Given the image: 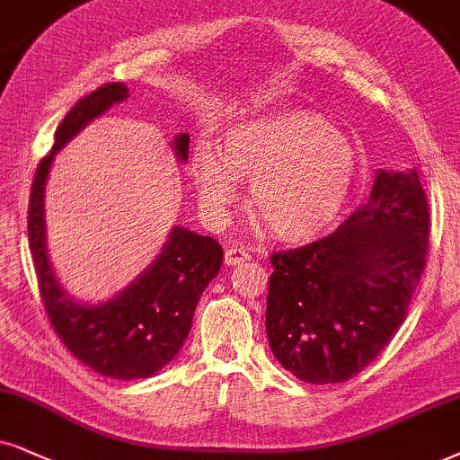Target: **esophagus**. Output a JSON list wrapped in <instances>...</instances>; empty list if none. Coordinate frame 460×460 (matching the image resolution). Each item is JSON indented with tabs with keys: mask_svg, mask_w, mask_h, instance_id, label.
Listing matches in <instances>:
<instances>
[{
	"mask_svg": "<svg viewBox=\"0 0 460 460\" xmlns=\"http://www.w3.org/2000/svg\"><path fill=\"white\" fill-rule=\"evenodd\" d=\"M246 261H250V254L246 248H237V246H231L225 250V265L229 267H235L240 263H246Z\"/></svg>",
	"mask_w": 460,
	"mask_h": 460,
	"instance_id": "esophagus-1",
	"label": "esophagus"
}]
</instances>
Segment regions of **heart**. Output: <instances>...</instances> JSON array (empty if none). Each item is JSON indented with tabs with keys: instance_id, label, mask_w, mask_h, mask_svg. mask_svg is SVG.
Instances as JSON below:
<instances>
[{
	"instance_id": "1",
	"label": "heart",
	"mask_w": 460,
	"mask_h": 460,
	"mask_svg": "<svg viewBox=\"0 0 460 460\" xmlns=\"http://www.w3.org/2000/svg\"><path fill=\"white\" fill-rule=\"evenodd\" d=\"M220 146L199 142L190 161L203 208L223 214L240 197L242 180H252V210L282 242L327 234L357 187V146L314 110L248 116L225 131Z\"/></svg>"
}]
</instances>
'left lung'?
Listing matches in <instances>:
<instances>
[{
    "mask_svg": "<svg viewBox=\"0 0 460 460\" xmlns=\"http://www.w3.org/2000/svg\"><path fill=\"white\" fill-rule=\"evenodd\" d=\"M429 225L418 172L380 170L369 199L333 234L273 252L265 329L282 367L307 385L367 367L408 316Z\"/></svg>",
    "mask_w": 460,
    "mask_h": 460,
    "instance_id": "8db88e82",
    "label": "left lung"
}]
</instances>
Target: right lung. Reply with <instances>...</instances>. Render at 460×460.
I'll list each match as a JSON object with an SVG mask.
<instances>
[{"label":"right lung","instance_id":"obj_1","mask_svg":"<svg viewBox=\"0 0 460 460\" xmlns=\"http://www.w3.org/2000/svg\"><path fill=\"white\" fill-rule=\"evenodd\" d=\"M127 97L129 91L123 83H110L69 110L55 131V146L36 170L27 217L29 248L50 324L75 358L116 380L148 377L173 360L189 337L197 301L223 263V248L214 237L173 226L148 270L103 304H78L55 276L44 220V187L50 163L93 119ZM173 150L180 161H187L189 133H178Z\"/></svg>","mask_w":460,"mask_h":460}]
</instances>
